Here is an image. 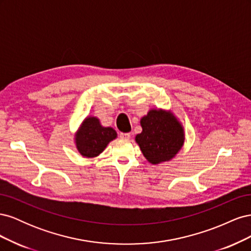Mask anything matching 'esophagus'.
I'll return each instance as SVG.
<instances>
[{
    "label": "esophagus",
    "instance_id": "34e87169",
    "mask_svg": "<svg viewBox=\"0 0 251 251\" xmlns=\"http://www.w3.org/2000/svg\"><path fill=\"white\" fill-rule=\"evenodd\" d=\"M119 137H120V139L127 140V139H130L131 134H130V133H120V134H119Z\"/></svg>",
    "mask_w": 251,
    "mask_h": 251
}]
</instances>
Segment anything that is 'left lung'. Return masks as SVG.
<instances>
[{"mask_svg": "<svg viewBox=\"0 0 251 251\" xmlns=\"http://www.w3.org/2000/svg\"><path fill=\"white\" fill-rule=\"evenodd\" d=\"M142 132L135 137L143 156L151 164L170 161L184 144L183 126L171 111L151 109L140 119Z\"/></svg>", "mask_w": 251, "mask_h": 251, "instance_id": "obj_1", "label": "left lung"}]
</instances>
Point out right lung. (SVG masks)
Wrapping results in <instances>:
<instances>
[{
    "label": "right lung",
    "instance_id": "1",
    "mask_svg": "<svg viewBox=\"0 0 251 251\" xmlns=\"http://www.w3.org/2000/svg\"><path fill=\"white\" fill-rule=\"evenodd\" d=\"M116 137L117 133L113 127L102 126L97 117L88 116L75 133L74 141L82 157L95 158Z\"/></svg>",
    "mask_w": 251,
    "mask_h": 251
}]
</instances>
